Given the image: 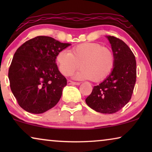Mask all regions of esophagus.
<instances>
[{
  "mask_svg": "<svg viewBox=\"0 0 152 152\" xmlns=\"http://www.w3.org/2000/svg\"><path fill=\"white\" fill-rule=\"evenodd\" d=\"M68 84H72V85H80V82H72V81H70V80H68Z\"/></svg>",
  "mask_w": 152,
  "mask_h": 152,
  "instance_id": "34e87169",
  "label": "esophagus"
}]
</instances>
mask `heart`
I'll list each match as a JSON object with an SVG mask.
<instances>
[{
	"mask_svg": "<svg viewBox=\"0 0 152 152\" xmlns=\"http://www.w3.org/2000/svg\"><path fill=\"white\" fill-rule=\"evenodd\" d=\"M59 71L64 76L72 75L77 80H91L98 82L107 77L113 70L115 57L109 48L94 42H86L72 47L69 52L60 50L56 56Z\"/></svg>",
	"mask_w": 152,
	"mask_h": 152,
	"instance_id": "obj_1",
	"label": "heart"
}]
</instances>
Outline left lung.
I'll use <instances>...</instances> for the list:
<instances>
[{"instance_id": "obj_1", "label": "left lung", "mask_w": 152, "mask_h": 152, "mask_svg": "<svg viewBox=\"0 0 152 152\" xmlns=\"http://www.w3.org/2000/svg\"><path fill=\"white\" fill-rule=\"evenodd\" d=\"M115 57L111 73L101 84L93 87L86 103L95 111L114 113L132 98L136 81V61L129 47L121 39L107 37Z\"/></svg>"}]
</instances>
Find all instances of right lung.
<instances>
[{
    "label": "right lung",
    "instance_id": "add662e5",
    "mask_svg": "<svg viewBox=\"0 0 152 152\" xmlns=\"http://www.w3.org/2000/svg\"><path fill=\"white\" fill-rule=\"evenodd\" d=\"M69 45L52 37L39 36L16 50L8 77L12 92L25 111L42 113L59 101L67 80L58 70L56 56Z\"/></svg>",
    "mask_w": 152,
    "mask_h": 152
}]
</instances>
